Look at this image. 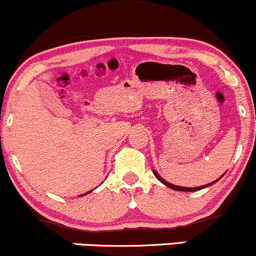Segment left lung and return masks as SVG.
<instances>
[{"label":"left lung","mask_w":256,"mask_h":256,"mask_svg":"<svg viewBox=\"0 0 256 256\" xmlns=\"http://www.w3.org/2000/svg\"><path fill=\"white\" fill-rule=\"evenodd\" d=\"M152 172H154V174H155V177L158 178V180H160L161 183H164V186H168V188L173 189V190H180V192H196V190H200V189H204V188H206V186H210V184H214V183L217 182V180H220V178H218V180H215V182H211L210 184H205V186H196V188H186V186H174V184L168 183V182H167V180H164V178L161 177V176H158V172H156V171H152Z\"/></svg>","instance_id":"left-lung-1"}]
</instances>
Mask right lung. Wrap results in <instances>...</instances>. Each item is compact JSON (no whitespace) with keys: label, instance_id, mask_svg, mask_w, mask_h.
<instances>
[{"label":"right lung","instance_id":"obj_1","mask_svg":"<svg viewBox=\"0 0 256 256\" xmlns=\"http://www.w3.org/2000/svg\"><path fill=\"white\" fill-rule=\"evenodd\" d=\"M89 193H90V192H88V193H85V194H82L80 196H83V195H86V194H89Z\"/></svg>","mask_w":256,"mask_h":256}]
</instances>
